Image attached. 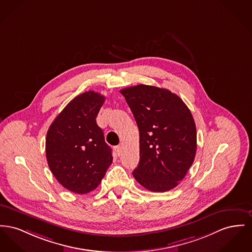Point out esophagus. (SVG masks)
Listing matches in <instances>:
<instances>
[{
  "instance_id": "1",
  "label": "esophagus",
  "mask_w": 252,
  "mask_h": 252,
  "mask_svg": "<svg viewBox=\"0 0 252 252\" xmlns=\"http://www.w3.org/2000/svg\"><path fill=\"white\" fill-rule=\"evenodd\" d=\"M123 148H124V146H123V145H119V146L114 148L115 151H116V153H117L118 155H121V153H122V151H123Z\"/></svg>"
}]
</instances>
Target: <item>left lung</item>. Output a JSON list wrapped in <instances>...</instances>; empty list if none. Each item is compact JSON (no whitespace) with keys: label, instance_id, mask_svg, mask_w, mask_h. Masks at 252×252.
<instances>
[{"label":"left lung","instance_id":"1","mask_svg":"<svg viewBox=\"0 0 252 252\" xmlns=\"http://www.w3.org/2000/svg\"><path fill=\"white\" fill-rule=\"evenodd\" d=\"M140 133V162L132 174L150 191L176 188L194 161L196 126L183 100L167 89L138 85L120 91Z\"/></svg>","mask_w":252,"mask_h":252}]
</instances>
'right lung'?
Listing matches in <instances>:
<instances>
[{"label":"right lung","mask_w":252,"mask_h":252,"mask_svg":"<svg viewBox=\"0 0 252 252\" xmlns=\"http://www.w3.org/2000/svg\"><path fill=\"white\" fill-rule=\"evenodd\" d=\"M104 96L88 91L75 97L53 121L45 139L52 174L66 189L86 194L97 189L112 163L111 148L96 117Z\"/></svg>","instance_id":"obj_1"}]
</instances>
